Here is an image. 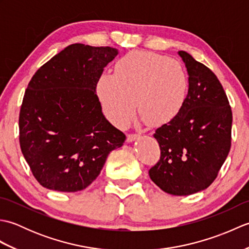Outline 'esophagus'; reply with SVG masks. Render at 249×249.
Returning <instances> with one entry per match:
<instances>
[{"label": "esophagus", "instance_id": "1", "mask_svg": "<svg viewBox=\"0 0 249 249\" xmlns=\"http://www.w3.org/2000/svg\"><path fill=\"white\" fill-rule=\"evenodd\" d=\"M139 137L140 136L138 134H128L127 137H126V141H127V142H133L134 140L138 139Z\"/></svg>", "mask_w": 249, "mask_h": 249}]
</instances>
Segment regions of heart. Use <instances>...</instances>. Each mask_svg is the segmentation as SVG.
Returning a JSON list of instances; mask_svg holds the SVG:
<instances>
[{"label":"heart","mask_w":249,"mask_h":249,"mask_svg":"<svg viewBox=\"0 0 249 249\" xmlns=\"http://www.w3.org/2000/svg\"><path fill=\"white\" fill-rule=\"evenodd\" d=\"M97 94L106 116L119 127L137 108L149 126L170 123L188 96L189 77L177 60L153 51L134 50L116 62L114 73H103Z\"/></svg>","instance_id":"heart-1"}]
</instances>
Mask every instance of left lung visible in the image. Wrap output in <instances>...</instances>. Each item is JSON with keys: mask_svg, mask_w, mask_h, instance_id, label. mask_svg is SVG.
<instances>
[{"mask_svg": "<svg viewBox=\"0 0 249 249\" xmlns=\"http://www.w3.org/2000/svg\"><path fill=\"white\" fill-rule=\"evenodd\" d=\"M189 76V91L176 119L157 128L160 158L149 170L165 193L188 196L217 178L231 146L232 111L215 73L185 51H178Z\"/></svg>", "mask_w": 249, "mask_h": 249, "instance_id": "left-lung-1", "label": "left lung"}]
</instances>
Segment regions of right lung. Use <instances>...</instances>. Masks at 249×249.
<instances>
[{
	"label": "right lung",
	"instance_id": "right-lung-1",
	"mask_svg": "<svg viewBox=\"0 0 249 249\" xmlns=\"http://www.w3.org/2000/svg\"><path fill=\"white\" fill-rule=\"evenodd\" d=\"M111 47L72 44L41 66L19 114L21 152L41 186L78 192L96 178L126 136L106 120L96 94Z\"/></svg>",
	"mask_w": 249,
	"mask_h": 249
}]
</instances>
